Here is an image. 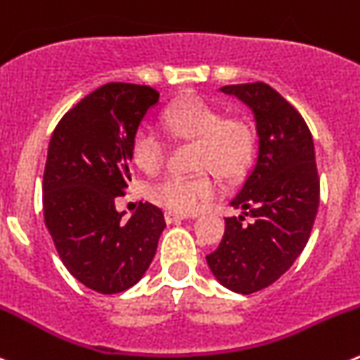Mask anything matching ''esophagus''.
I'll return each instance as SVG.
<instances>
[{
	"label": "esophagus",
	"instance_id": "1",
	"mask_svg": "<svg viewBox=\"0 0 360 360\" xmlns=\"http://www.w3.org/2000/svg\"><path fill=\"white\" fill-rule=\"evenodd\" d=\"M183 219H186V215H181V213H176V212H165V220H167V224H176V222H181Z\"/></svg>",
	"mask_w": 360,
	"mask_h": 360
}]
</instances>
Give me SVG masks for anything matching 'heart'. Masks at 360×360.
Here are the masks:
<instances>
[{
	"label": "heart",
	"mask_w": 360,
	"mask_h": 360,
	"mask_svg": "<svg viewBox=\"0 0 360 360\" xmlns=\"http://www.w3.org/2000/svg\"><path fill=\"white\" fill-rule=\"evenodd\" d=\"M163 122L177 140L193 141L192 176L170 174L148 188V197L176 213H193L219 193L215 176L236 179L252 156V131L244 120L222 115L219 108L197 96L165 109ZM131 156L147 174L158 172L167 156V143L150 125H140L131 141Z\"/></svg>",
	"instance_id": "1"
}]
</instances>
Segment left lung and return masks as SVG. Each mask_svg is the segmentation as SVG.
Returning <instances> with one entry per match:
<instances>
[{"label": "left lung", "instance_id": "obj_1", "mask_svg": "<svg viewBox=\"0 0 360 360\" xmlns=\"http://www.w3.org/2000/svg\"><path fill=\"white\" fill-rule=\"evenodd\" d=\"M220 91L251 109L258 154L231 200L244 212L226 219L222 242L206 262L229 290L252 294L274 283L309 242L319 206L316 152L303 116L269 84H233Z\"/></svg>", "mask_w": 360, "mask_h": 360}]
</instances>
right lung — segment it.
Wrapping results in <instances>:
<instances>
[{
  "mask_svg": "<svg viewBox=\"0 0 360 360\" xmlns=\"http://www.w3.org/2000/svg\"><path fill=\"white\" fill-rule=\"evenodd\" d=\"M158 100L150 86L103 84L60 118L48 145L44 224L71 276L100 294L140 281L167 226L150 202L129 220L115 208L131 181L132 136Z\"/></svg>",
  "mask_w": 360,
  "mask_h": 360,
  "instance_id": "obj_1",
  "label": "right lung"
}]
</instances>
